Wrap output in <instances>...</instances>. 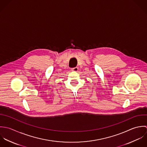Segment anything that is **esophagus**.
Segmentation results:
<instances>
[{"instance_id": "34e87169", "label": "esophagus", "mask_w": 147, "mask_h": 147, "mask_svg": "<svg viewBox=\"0 0 147 147\" xmlns=\"http://www.w3.org/2000/svg\"><path fill=\"white\" fill-rule=\"evenodd\" d=\"M71 70L74 71H77L78 70V68L77 67H75L71 68Z\"/></svg>"}]
</instances>
